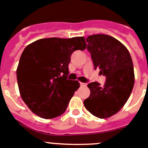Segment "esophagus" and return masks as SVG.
Listing matches in <instances>:
<instances>
[{
  "label": "esophagus",
  "mask_w": 148,
  "mask_h": 148,
  "mask_svg": "<svg viewBox=\"0 0 148 148\" xmlns=\"http://www.w3.org/2000/svg\"><path fill=\"white\" fill-rule=\"evenodd\" d=\"M80 86L81 87H86L87 86V84L85 83V82H80Z\"/></svg>",
  "instance_id": "obj_1"
}]
</instances>
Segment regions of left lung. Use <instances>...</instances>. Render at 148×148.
I'll use <instances>...</instances> for the list:
<instances>
[{
    "instance_id": "left-lung-1",
    "label": "left lung",
    "mask_w": 148,
    "mask_h": 148,
    "mask_svg": "<svg viewBox=\"0 0 148 148\" xmlns=\"http://www.w3.org/2000/svg\"><path fill=\"white\" fill-rule=\"evenodd\" d=\"M94 69L106 76L103 86L88 85L90 90L84 106L91 114L105 119L116 114L126 103L134 86V64L127 48L107 34H94L86 39Z\"/></svg>"
}]
</instances>
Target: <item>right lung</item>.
<instances>
[{"instance_id": "1", "label": "right lung", "mask_w": 148, "mask_h": 148, "mask_svg": "<svg viewBox=\"0 0 148 148\" xmlns=\"http://www.w3.org/2000/svg\"><path fill=\"white\" fill-rule=\"evenodd\" d=\"M83 37L40 39L23 51L17 69V79L23 102L38 116L52 119L66 111L74 92L77 80L68 79L71 56L84 50Z\"/></svg>"}]
</instances>
